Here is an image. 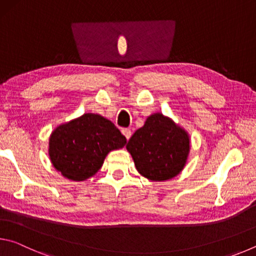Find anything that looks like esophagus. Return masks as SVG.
<instances>
[{"instance_id":"esophagus-1","label":"esophagus","mask_w":256,"mask_h":256,"mask_svg":"<svg viewBox=\"0 0 256 256\" xmlns=\"http://www.w3.org/2000/svg\"><path fill=\"white\" fill-rule=\"evenodd\" d=\"M122 133L124 134V136L126 138V140H128V138H131V136H132V132H131V130H130V128H123Z\"/></svg>"}]
</instances>
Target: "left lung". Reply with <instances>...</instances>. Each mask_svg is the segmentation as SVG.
Segmentation results:
<instances>
[{
    "mask_svg": "<svg viewBox=\"0 0 256 256\" xmlns=\"http://www.w3.org/2000/svg\"><path fill=\"white\" fill-rule=\"evenodd\" d=\"M190 148L188 132L160 112L150 115L126 144L136 170L158 182L174 178L183 170Z\"/></svg>",
    "mask_w": 256,
    "mask_h": 256,
    "instance_id": "left-lung-1",
    "label": "left lung"
}]
</instances>
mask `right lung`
Returning <instances> with one entry per match:
<instances>
[{
  "instance_id": "1",
  "label": "right lung",
  "mask_w": 256,
  "mask_h": 256,
  "mask_svg": "<svg viewBox=\"0 0 256 256\" xmlns=\"http://www.w3.org/2000/svg\"><path fill=\"white\" fill-rule=\"evenodd\" d=\"M125 144L126 138L110 120L86 112L52 132L48 154L56 170L68 180L80 182L92 177L108 152Z\"/></svg>"
}]
</instances>
